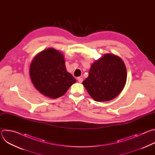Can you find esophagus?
<instances>
[{"instance_id":"obj_1","label":"esophagus","mask_w":155,"mask_h":155,"mask_svg":"<svg viewBox=\"0 0 155 155\" xmlns=\"http://www.w3.org/2000/svg\"><path fill=\"white\" fill-rule=\"evenodd\" d=\"M77 80H78V82H80V83H82V81H83V78H82V77H79L77 78Z\"/></svg>"}]
</instances>
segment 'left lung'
Wrapping results in <instances>:
<instances>
[{
  "label": "left lung",
  "instance_id": "left-lung-1",
  "mask_svg": "<svg viewBox=\"0 0 155 155\" xmlns=\"http://www.w3.org/2000/svg\"><path fill=\"white\" fill-rule=\"evenodd\" d=\"M126 78V68L122 59L115 54H105L91 65L83 84L94 101H108L121 92Z\"/></svg>",
  "mask_w": 155,
  "mask_h": 155
}]
</instances>
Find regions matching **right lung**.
I'll list each match as a JSON object with an SVG mask.
<instances>
[{
    "mask_svg": "<svg viewBox=\"0 0 155 155\" xmlns=\"http://www.w3.org/2000/svg\"><path fill=\"white\" fill-rule=\"evenodd\" d=\"M29 74L36 89L52 99L63 96L76 82L66 70L62 54L52 48L43 50L35 57L30 65Z\"/></svg>",
    "mask_w": 155,
    "mask_h": 155,
    "instance_id": "right-lung-1",
    "label": "right lung"
}]
</instances>
